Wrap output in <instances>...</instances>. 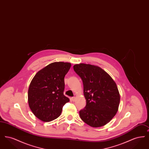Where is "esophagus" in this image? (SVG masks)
<instances>
[{
    "label": "esophagus",
    "mask_w": 149,
    "mask_h": 149,
    "mask_svg": "<svg viewBox=\"0 0 149 149\" xmlns=\"http://www.w3.org/2000/svg\"><path fill=\"white\" fill-rule=\"evenodd\" d=\"M75 100V97H72V98H71V100H72V101L74 102Z\"/></svg>",
    "instance_id": "obj_1"
}]
</instances>
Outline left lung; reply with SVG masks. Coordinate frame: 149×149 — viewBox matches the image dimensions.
<instances>
[{"mask_svg": "<svg viewBox=\"0 0 149 149\" xmlns=\"http://www.w3.org/2000/svg\"><path fill=\"white\" fill-rule=\"evenodd\" d=\"M74 70L81 78L86 104L79 111L81 119L93 127L108 123L118 111L120 95L116 83L97 66L76 64Z\"/></svg>", "mask_w": 149, "mask_h": 149, "instance_id": "obj_1", "label": "left lung"}]
</instances>
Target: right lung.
I'll list each match as a JSON object with an SVG mask.
<instances>
[{"instance_id": "obj_1", "label": "right lung", "mask_w": 149, "mask_h": 149, "mask_svg": "<svg viewBox=\"0 0 149 149\" xmlns=\"http://www.w3.org/2000/svg\"><path fill=\"white\" fill-rule=\"evenodd\" d=\"M71 64L55 62L38 71L29 86V106L36 117L50 122L58 117L63 107L70 101L64 95V77Z\"/></svg>"}]
</instances>
